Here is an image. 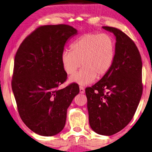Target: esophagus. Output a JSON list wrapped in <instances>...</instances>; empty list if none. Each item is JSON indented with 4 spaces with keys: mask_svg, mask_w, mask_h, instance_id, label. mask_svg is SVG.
Masks as SVG:
<instances>
[{
    "mask_svg": "<svg viewBox=\"0 0 152 152\" xmlns=\"http://www.w3.org/2000/svg\"><path fill=\"white\" fill-rule=\"evenodd\" d=\"M80 92L81 94H84L85 92V90H84V88L82 86H80Z\"/></svg>",
    "mask_w": 152,
    "mask_h": 152,
    "instance_id": "esophagus-1",
    "label": "esophagus"
}]
</instances>
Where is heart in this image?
Masks as SVG:
<instances>
[{
	"instance_id": "1",
	"label": "heart",
	"mask_w": 152,
	"mask_h": 152,
	"mask_svg": "<svg viewBox=\"0 0 152 152\" xmlns=\"http://www.w3.org/2000/svg\"><path fill=\"white\" fill-rule=\"evenodd\" d=\"M71 50L61 53L64 70L71 75L82 65L83 68L70 81L86 85L109 72L115 60V42L107 33H88L74 41Z\"/></svg>"
}]
</instances>
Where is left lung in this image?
I'll use <instances>...</instances> for the list:
<instances>
[{"label": "left lung", "instance_id": "left-lung-1", "mask_svg": "<svg viewBox=\"0 0 152 152\" xmlns=\"http://www.w3.org/2000/svg\"><path fill=\"white\" fill-rule=\"evenodd\" d=\"M102 28L116 37L115 60L109 72L85 92L92 129L112 135L129 124L137 110L143 92L142 61L127 35L115 27Z\"/></svg>", "mask_w": 152, "mask_h": 152}]
</instances>
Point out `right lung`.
Instances as JSON below:
<instances>
[{"label":"right lung","mask_w":152,"mask_h":152,"mask_svg":"<svg viewBox=\"0 0 152 152\" xmlns=\"http://www.w3.org/2000/svg\"><path fill=\"white\" fill-rule=\"evenodd\" d=\"M76 33L68 25H43L26 37L17 51L12 90L20 119L37 134L60 133L67 109L80 92L76 83L59 88L67 79L61 53L67 40Z\"/></svg>","instance_id":"add662e5"}]
</instances>
